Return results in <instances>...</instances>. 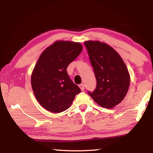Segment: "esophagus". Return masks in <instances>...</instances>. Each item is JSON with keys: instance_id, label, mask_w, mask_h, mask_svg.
<instances>
[{"instance_id": "1", "label": "esophagus", "mask_w": 153, "mask_h": 153, "mask_svg": "<svg viewBox=\"0 0 153 153\" xmlns=\"http://www.w3.org/2000/svg\"><path fill=\"white\" fill-rule=\"evenodd\" d=\"M79 88L81 89L82 91H84V89H85V86H84V84H79Z\"/></svg>"}]
</instances>
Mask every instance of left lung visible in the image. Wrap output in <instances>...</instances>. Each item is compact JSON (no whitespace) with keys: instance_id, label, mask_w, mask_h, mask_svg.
<instances>
[{"instance_id":"8db88e82","label":"left lung","mask_w":153,"mask_h":153,"mask_svg":"<svg viewBox=\"0 0 153 153\" xmlns=\"http://www.w3.org/2000/svg\"><path fill=\"white\" fill-rule=\"evenodd\" d=\"M97 79L94 91L88 94L98 105L111 108L128 92L130 78L126 64L111 46L100 41L84 42Z\"/></svg>"}]
</instances>
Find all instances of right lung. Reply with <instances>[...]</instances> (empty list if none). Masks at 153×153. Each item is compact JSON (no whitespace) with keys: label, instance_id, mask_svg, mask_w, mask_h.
Wrapping results in <instances>:
<instances>
[{"label":"right lung","instance_id":"1","mask_svg":"<svg viewBox=\"0 0 153 153\" xmlns=\"http://www.w3.org/2000/svg\"><path fill=\"white\" fill-rule=\"evenodd\" d=\"M82 51L79 42L59 40L40 55L31 76V84L38 102L45 109L63 112L81 92L69 78L67 68Z\"/></svg>","mask_w":153,"mask_h":153}]
</instances>
